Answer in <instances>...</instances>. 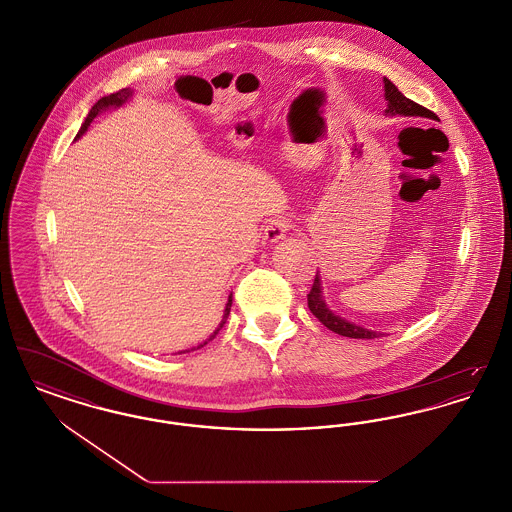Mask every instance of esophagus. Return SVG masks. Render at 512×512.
Wrapping results in <instances>:
<instances>
[{
    "label": "esophagus",
    "mask_w": 512,
    "mask_h": 512,
    "mask_svg": "<svg viewBox=\"0 0 512 512\" xmlns=\"http://www.w3.org/2000/svg\"><path fill=\"white\" fill-rule=\"evenodd\" d=\"M290 228H292V219L274 217V219L268 220V224L265 226V238L268 242H278L288 234Z\"/></svg>",
    "instance_id": "34e87169"
}]
</instances>
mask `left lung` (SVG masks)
I'll list each match as a JSON object with an SVG mask.
<instances>
[{"label":"left lung","mask_w":512,"mask_h":512,"mask_svg":"<svg viewBox=\"0 0 512 512\" xmlns=\"http://www.w3.org/2000/svg\"><path fill=\"white\" fill-rule=\"evenodd\" d=\"M384 88H386V99H388V113L391 115H411V117H428V119H436V113L414 103L409 98H405L397 86L384 78ZM307 305L311 309V313L332 332L345 336V338H355V340H374V338H382V334H376L372 330H366L361 326H355L343 318L336 317L322 301V295H320V278L315 276V282H313V288L311 292L307 293Z\"/></svg>","instance_id":"8db88e82"}]
</instances>
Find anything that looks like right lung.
<instances>
[{
	"mask_svg": "<svg viewBox=\"0 0 512 512\" xmlns=\"http://www.w3.org/2000/svg\"><path fill=\"white\" fill-rule=\"evenodd\" d=\"M132 96V92L128 90V88H122V90H119V92H115V94H111V96H105V98L99 99L98 103L90 109V113H88V117H86V121H84V124H82V128H80V132L76 134V138L80 136V134H84L86 130H88V126H90V122L94 121L96 119V115H98L99 111H103L105 107H111V105H121V103H124L126 99L130 98ZM230 307H232V295L228 297V303H226V309H224V315H222V320H220L219 328L215 330V334L209 338L207 341L215 340V336L219 334L220 330H222V326L226 324V318H228V315H230ZM207 341H203L199 347H203Z\"/></svg>",
	"mask_w": 512,
	"mask_h": 512,
	"instance_id": "obj_1",
	"label": "right lung"
}]
</instances>
